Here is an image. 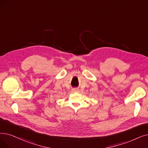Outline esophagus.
I'll list each match as a JSON object with an SVG mask.
<instances>
[{"instance_id":"obj_1","label":"esophagus","mask_w":148,"mask_h":148,"mask_svg":"<svg viewBox=\"0 0 148 148\" xmlns=\"http://www.w3.org/2000/svg\"><path fill=\"white\" fill-rule=\"evenodd\" d=\"M72 91H73V92H79L80 90L79 89H77V88H73L72 89Z\"/></svg>"}]
</instances>
